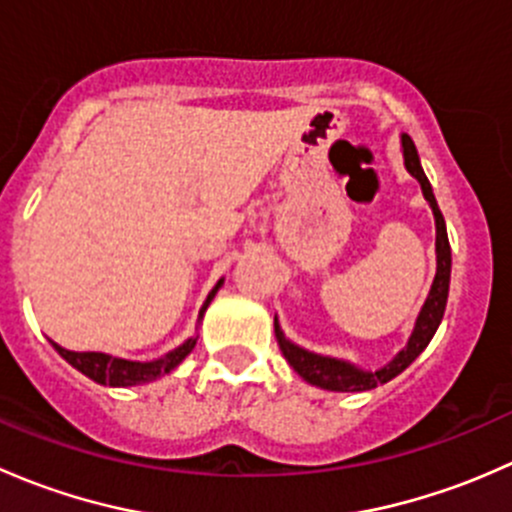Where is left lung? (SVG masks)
<instances>
[{"instance_id": "left-lung-1", "label": "left lung", "mask_w": 512, "mask_h": 512, "mask_svg": "<svg viewBox=\"0 0 512 512\" xmlns=\"http://www.w3.org/2000/svg\"><path fill=\"white\" fill-rule=\"evenodd\" d=\"M401 148H404V165L411 175L421 183L423 198L428 200L433 210V218H436V277H433L431 292H428L426 302H423L421 312H418L414 332H411L409 342L401 349L394 359L386 366L376 371L359 369V366L349 364L344 359H334V356H322L307 352V349L297 347L285 337V332L280 329L275 317V337L277 344H280L282 354L289 361L294 371L302 376L307 384L319 386V389L327 391H369L376 389L379 384H386L394 376H399L411 361L416 359L423 349L428 347V342L436 334L438 324H441L443 312H446L448 302V285H451V245H448V232H446V220H443L441 208L436 203V195H433L431 183H428L426 173L421 168V160H418V151L411 141V136L401 133Z\"/></svg>"}]
</instances>
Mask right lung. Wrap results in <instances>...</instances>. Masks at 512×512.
<instances>
[{
	"label": "right lung",
	"instance_id": "obj_1",
	"mask_svg": "<svg viewBox=\"0 0 512 512\" xmlns=\"http://www.w3.org/2000/svg\"><path fill=\"white\" fill-rule=\"evenodd\" d=\"M220 287H223V280L210 289L208 299H205V304L200 307L198 319H203L205 309H208V304L213 302L215 292H218ZM195 342H198V337H190L188 342H183L180 347H175L173 352H168L165 356H160V359H153V361H128V359H118V356L101 354V352H69V349L59 347L56 342H51V344H54L56 352L64 356V359L69 361L74 369H79L81 374H86L89 379H94L96 384L136 386V384H148V381L158 379V376H163V374H170V371H173L175 366L185 359V356L193 352Z\"/></svg>",
	"mask_w": 512,
	"mask_h": 512
}]
</instances>
